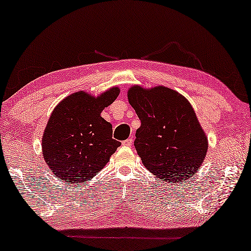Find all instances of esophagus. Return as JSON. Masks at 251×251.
<instances>
[{
  "instance_id": "34e87169",
  "label": "esophagus",
  "mask_w": 251,
  "mask_h": 251,
  "mask_svg": "<svg viewBox=\"0 0 251 251\" xmlns=\"http://www.w3.org/2000/svg\"><path fill=\"white\" fill-rule=\"evenodd\" d=\"M131 144H132V139H126V141L122 142L123 147H131Z\"/></svg>"
}]
</instances>
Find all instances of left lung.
Segmentation results:
<instances>
[{
  "label": "left lung",
  "instance_id": "1",
  "mask_svg": "<svg viewBox=\"0 0 251 251\" xmlns=\"http://www.w3.org/2000/svg\"><path fill=\"white\" fill-rule=\"evenodd\" d=\"M128 100L141 121L134 146L144 166L160 181L181 184L193 176L208 140L188 100L164 86H132Z\"/></svg>",
  "mask_w": 251,
  "mask_h": 251
}]
</instances>
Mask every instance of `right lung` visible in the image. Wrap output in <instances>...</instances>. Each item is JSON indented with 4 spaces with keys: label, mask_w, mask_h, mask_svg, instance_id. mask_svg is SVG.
Instances as JSON below:
<instances>
[{
    "label": "right lung",
    "mask_w": 251,
    "mask_h": 251,
    "mask_svg": "<svg viewBox=\"0 0 251 251\" xmlns=\"http://www.w3.org/2000/svg\"><path fill=\"white\" fill-rule=\"evenodd\" d=\"M112 87L100 96L77 91L56 105L42 138L43 156L57 178L83 183L108 163L120 142L112 139V126L100 116L119 96Z\"/></svg>",
    "instance_id": "1"
}]
</instances>
